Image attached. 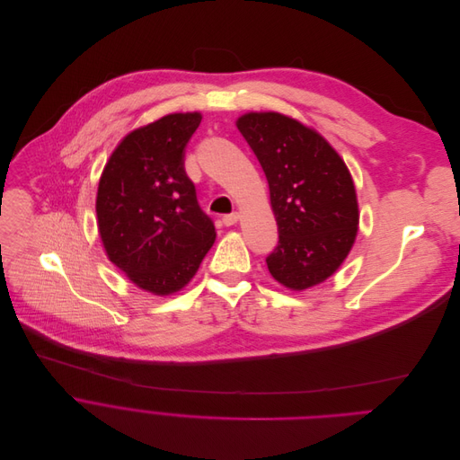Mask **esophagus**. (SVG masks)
Here are the masks:
<instances>
[{"label":"esophagus","mask_w":460,"mask_h":460,"mask_svg":"<svg viewBox=\"0 0 460 460\" xmlns=\"http://www.w3.org/2000/svg\"><path fill=\"white\" fill-rule=\"evenodd\" d=\"M237 221H239V212H232V214L223 216V225H225V226H232V225H235Z\"/></svg>","instance_id":"34e87169"}]
</instances>
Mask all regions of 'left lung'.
<instances>
[{
    "label": "left lung",
    "mask_w": 460,
    "mask_h": 460,
    "mask_svg": "<svg viewBox=\"0 0 460 460\" xmlns=\"http://www.w3.org/2000/svg\"><path fill=\"white\" fill-rule=\"evenodd\" d=\"M237 128L259 159L279 243L266 257L275 281L305 290L328 279L353 246L358 207L351 175L315 130L278 112H250Z\"/></svg>",
    "instance_id": "obj_1"
}]
</instances>
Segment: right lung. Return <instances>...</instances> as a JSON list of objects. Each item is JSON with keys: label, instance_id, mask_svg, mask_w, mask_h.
<instances>
[{"label": "right lung", "instance_id": "right-lung-1", "mask_svg": "<svg viewBox=\"0 0 460 460\" xmlns=\"http://www.w3.org/2000/svg\"><path fill=\"white\" fill-rule=\"evenodd\" d=\"M201 114H168L130 132L98 187V228L109 259L155 296L181 290L216 241L185 172V148Z\"/></svg>", "mask_w": 460, "mask_h": 460}]
</instances>
